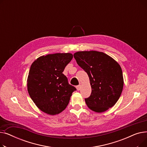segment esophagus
<instances>
[{"label":"esophagus","mask_w":147,"mask_h":147,"mask_svg":"<svg viewBox=\"0 0 147 147\" xmlns=\"http://www.w3.org/2000/svg\"><path fill=\"white\" fill-rule=\"evenodd\" d=\"M80 88H81V85H80V84H79V85L76 86V89H77V90H80Z\"/></svg>","instance_id":"1"}]
</instances>
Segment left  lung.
Here are the masks:
<instances>
[{
	"mask_svg": "<svg viewBox=\"0 0 147 147\" xmlns=\"http://www.w3.org/2000/svg\"><path fill=\"white\" fill-rule=\"evenodd\" d=\"M74 57L89 78L92 92L85 98L88 107L92 111L102 113L114 106L123 88L120 65L107 54L95 51L76 52Z\"/></svg>",
	"mask_w": 147,
	"mask_h": 147,
	"instance_id": "obj_1",
	"label": "left lung"
}]
</instances>
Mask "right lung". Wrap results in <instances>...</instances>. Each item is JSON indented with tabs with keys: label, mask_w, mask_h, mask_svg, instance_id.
Returning <instances> with one entry per match:
<instances>
[{
	"label": "right lung",
	"mask_w": 147,
	"mask_h": 147,
	"mask_svg": "<svg viewBox=\"0 0 147 147\" xmlns=\"http://www.w3.org/2000/svg\"><path fill=\"white\" fill-rule=\"evenodd\" d=\"M73 57L69 53L48 54L38 58L31 65L27 90L33 101L44 113L55 115L64 110L76 90L63 73Z\"/></svg>",
	"instance_id": "add662e5"
}]
</instances>
